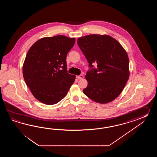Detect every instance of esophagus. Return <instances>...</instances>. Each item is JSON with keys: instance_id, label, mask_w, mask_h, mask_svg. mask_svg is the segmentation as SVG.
Listing matches in <instances>:
<instances>
[{"instance_id": "1", "label": "esophagus", "mask_w": 157, "mask_h": 157, "mask_svg": "<svg viewBox=\"0 0 157 157\" xmlns=\"http://www.w3.org/2000/svg\"><path fill=\"white\" fill-rule=\"evenodd\" d=\"M76 78L77 79H82L83 78V76L82 75H80L79 76H77Z\"/></svg>"}]
</instances>
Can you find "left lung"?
<instances>
[{
  "mask_svg": "<svg viewBox=\"0 0 157 157\" xmlns=\"http://www.w3.org/2000/svg\"><path fill=\"white\" fill-rule=\"evenodd\" d=\"M77 44L89 63L83 93L99 103H108L121 93L129 78L127 53L108 35H89L79 37ZM94 64L97 65L95 68Z\"/></svg>",
  "mask_w": 157,
  "mask_h": 157,
  "instance_id": "1",
  "label": "left lung"
}]
</instances>
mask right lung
<instances>
[{
	"mask_svg": "<svg viewBox=\"0 0 157 157\" xmlns=\"http://www.w3.org/2000/svg\"><path fill=\"white\" fill-rule=\"evenodd\" d=\"M75 38L63 35L37 41L27 53L23 76L34 97L47 105L58 103L66 96L76 76L67 72V53Z\"/></svg>",
	"mask_w": 157,
	"mask_h": 157,
	"instance_id": "1",
	"label": "right lung"
}]
</instances>
